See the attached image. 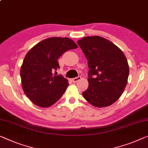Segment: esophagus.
Wrapping results in <instances>:
<instances>
[{
	"mask_svg": "<svg viewBox=\"0 0 148 148\" xmlns=\"http://www.w3.org/2000/svg\"><path fill=\"white\" fill-rule=\"evenodd\" d=\"M81 76H78V77H76V78H72V81L74 82H78V81H79V80H81Z\"/></svg>",
	"mask_w": 148,
	"mask_h": 148,
	"instance_id": "1",
	"label": "esophagus"
}]
</instances>
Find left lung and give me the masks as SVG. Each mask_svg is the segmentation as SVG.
I'll return each instance as SVG.
<instances>
[{
	"instance_id": "obj_1",
	"label": "left lung",
	"mask_w": 148,
	"mask_h": 148,
	"mask_svg": "<svg viewBox=\"0 0 148 148\" xmlns=\"http://www.w3.org/2000/svg\"><path fill=\"white\" fill-rule=\"evenodd\" d=\"M88 60L86 100L98 108L109 106L122 96L126 86L129 66L124 54L114 43L101 36L84 37L77 42Z\"/></svg>"
}]
</instances>
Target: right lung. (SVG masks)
Here are the masks:
<instances>
[{
	"label": "right lung",
	"mask_w": 148,
	"mask_h": 148,
	"mask_svg": "<svg viewBox=\"0 0 148 148\" xmlns=\"http://www.w3.org/2000/svg\"><path fill=\"white\" fill-rule=\"evenodd\" d=\"M77 48L70 38L52 37L40 42L28 52L21 68L22 87L34 104L49 107L63 95L69 84L68 80L54 72L60 68L59 57Z\"/></svg>",
	"instance_id": "add662e5"
}]
</instances>
